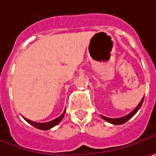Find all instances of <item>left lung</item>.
<instances>
[{"label":"left lung","instance_id":"8db88e82","mask_svg":"<svg viewBox=\"0 0 156 156\" xmlns=\"http://www.w3.org/2000/svg\"><path fill=\"white\" fill-rule=\"evenodd\" d=\"M143 101H144V97L142 98L141 101L139 103V105L137 106V107L133 109L131 113H129L128 115H124V116H123V117H119V118H109V117H107V116H104V115H101V118H102V119H104V120H106L107 122H108V123H110V124H117V125H118V124H124V123H126L129 119H131L133 115L138 112V110L140 108L142 103H143Z\"/></svg>","mask_w":156,"mask_h":156}]
</instances>
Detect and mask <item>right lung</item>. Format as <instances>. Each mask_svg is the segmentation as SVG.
Returning <instances> with one entry per match:
<instances>
[{
    "instance_id": "1",
    "label": "right lung",
    "mask_w": 156,
    "mask_h": 156,
    "mask_svg": "<svg viewBox=\"0 0 156 156\" xmlns=\"http://www.w3.org/2000/svg\"><path fill=\"white\" fill-rule=\"evenodd\" d=\"M64 114H65V111L59 117H57V118L52 120L50 122H47V123H37V122H33L32 120H29V119H27V118H25V117H23V118H24V120H25L26 122H28L29 124H32V126H34L35 128L40 129V130H43V131H47V130H49L51 128H53L54 126H55V125H57V124H59L60 122L62 121V119Z\"/></svg>"
}]
</instances>
